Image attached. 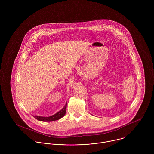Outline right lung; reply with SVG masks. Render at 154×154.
Wrapping results in <instances>:
<instances>
[{"mask_svg": "<svg viewBox=\"0 0 154 154\" xmlns=\"http://www.w3.org/2000/svg\"><path fill=\"white\" fill-rule=\"evenodd\" d=\"M66 106H67V103H66L65 106L60 111H59L56 114H55L51 116H50V117H42V116H35L34 117L36 119H37L38 120H40V121H43V122L55 121V120L60 119V118H62V117H63L65 116L66 112Z\"/></svg>", "mask_w": 154, "mask_h": 154, "instance_id": "right-lung-1", "label": "right lung"}]
</instances>
